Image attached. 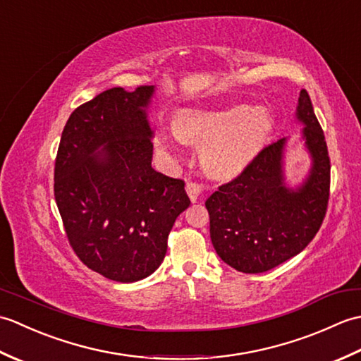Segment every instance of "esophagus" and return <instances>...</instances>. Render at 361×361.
<instances>
[{
  "label": "esophagus",
  "instance_id": "esophagus-1",
  "mask_svg": "<svg viewBox=\"0 0 361 361\" xmlns=\"http://www.w3.org/2000/svg\"><path fill=\"white\" fill-rule=\"evenodd\" d=\"M202 189H203V186L200 185V183H197V181H188V183H186V192H188L189 198H190V200H192V202L197 200V197L200 195Z\"/></svg>",
  "mask_w": 361,
  "mask_h": 361
}]
</instances>
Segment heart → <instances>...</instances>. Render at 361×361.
Listing matches in <instances>:
<instances>
[{
	"mask_svg": "<svg viewBox=\"0 0 361 361\" xmlns=\"http://www.w3.org/2000/svg\"><path fill=\"white\" fill-rule=\"evenodd\" d=\"M270 130L271 119L252 105L186 111L180 116L176 128L159 136V147L171 149L172 140L204 142V166L216 175H233L256 155Z\"/></svg>",
	"mask_w": 361,
	"mask_h": 361,
	"instance_id": "heart-1",
	"label": "heart"
}]
</instances>
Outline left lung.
<instances>
[{"label":"left lung","instance_id":"1","mask_svg":"<svg viewBox=\"0 0 361 361\" xmlns=\"http://www.w3.org/2000/svg\"><path fill=\"white\" fill-rule=\"evenodd\" d=\"M298 119L312 155L309 178L296 190L283 183L286 137L265 145L208 200L211 240L225 264L242 273H264L296 256L319 231L331 195V158L310 96L301 91Z\"/></svg>","mask_w":361,"mask_h":361}]
</instances>
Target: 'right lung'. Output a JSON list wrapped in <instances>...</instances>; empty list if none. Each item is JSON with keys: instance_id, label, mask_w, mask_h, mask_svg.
I'll return each instance as SVG.
<instances>
[{"instance_id": "right-lung-1", "label": "right lung", "mask_w": 361, "mask_h": 361, "mask_svg": "<svg viewBox=\"0 0 361 361\" xmlns=\"http://www.w3.org/2000/svg\"><path fill=\"white\" fill-rule=\"evenodd\" d=\"M152 94L153 87H116L78 106L54 167L68 242L90 270L116 282L157 270L176 217L190 204L185 181L152 169Z\"/></svg>"}]
</instances>
